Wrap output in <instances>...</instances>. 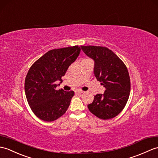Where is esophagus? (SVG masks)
<instances>
[{
  "instance_id": "esophagus-1",
  "label": "esophagus",
  "mask_w": 158,
  "mask_h": 158,
  "mask_svg": "<svg viewBox=\"0 0 158 158\" xmlns=\"http://www.w3.org/2000/svg\"><path fill=\"white\" fill-rule=\"evenodd\" d=\"M83 91L79 90V89H77V90L75 91V94H81V93H83Z\"/></svg>"
}]
</instances>
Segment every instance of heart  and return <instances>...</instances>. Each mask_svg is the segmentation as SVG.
Masks as SVG:
<instances>
[{
	"mask_svg": "<svg viewBox=\"0 0 158 158\" xmlns=\"http://www.w3.org/2000/svg\"><path fill=\"white\" fill-rule=\"evenodd\" d=\"M86 60H87V59H86Z\"/></svg>",
	"mask_w": 158,
	"mask_h": 158,
	"instance_id": "heart-1",
	"label": "heart"
}]
</instances>
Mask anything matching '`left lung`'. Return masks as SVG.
I'll use <instances>...</instances> for the list:
<instances>
[{"label": "left lung", "instance_id": "obj_1", "mask_svg": "<svg viewBox=\"0 0 158 158\" xmlns=\"http://www.w3.org/2000/svg\"><path fill=\"white\" fill-rule=\"evenodd\" d=\"M81 47L83 52L94 60L95 77L106 88L105 92L96 95L92 103L87 105V107L99 118H112L123 110L129 97L131 81L127 68L108 48Z\"/></svg>", "mask_w": 158, "mask_h": 158}]
</instances>
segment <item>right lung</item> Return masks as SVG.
<instances>
[{
	"label": "right lung",
	"instance_id": "right-lung-1",
	"mask_svg": "<svg viewBox=\"0 0 158 158\" xmlns=\"http://www.w3.org/2000/svg\"><path fill=\"white\" fill-rule=\"evenodd\" d=\"M80 52L78 46L51 50L29 69L25 80V96L31 110L40 119L51 122L67 110L74 91L56 90V82H62V77Z\"/></svg>",
	"mask_w": 158,
	"mask_h": 158
}]
</instances>
